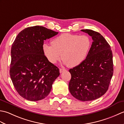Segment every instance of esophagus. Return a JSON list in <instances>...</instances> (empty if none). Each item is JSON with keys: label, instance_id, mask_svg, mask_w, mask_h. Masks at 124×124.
Here are the masks:
<instances>
[{"label": "esophagus", "instance_id": "1", "mask_svg": "<svg viewBox=\"0 0 124 124\" xmlns=\"http://www.w3.org/2000/svg\"><path fill=\"white\" fill-rule=\"evenodd\" d=\"M65 71H66V70H65V69H61V68H60V73H62L63 72Z\"/></svg>", "mask_w": 124, "mask_h": 124}]
</instances>
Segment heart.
<instances>
[{
    "instance_id": "1",
    "label": "heart",
    "mask_w": 124,
    "mask_h": 124,
    "mask_svg": "<svg viewBox=\"0 0 124 124\" xmlns=\"http://www.w3.org/2000/svg\"><path fill=\"white\" fill-rule=\"evenodd\" d=\"M52 45L44 44L43 50L49 62L55 64L61 56L63 63L70 68L82 63L91 48V42L88 36L63 33L54 39Z\"/></svg>"
}]
</instances>
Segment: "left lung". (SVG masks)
Instances as JSON below:
<instances>
[{"mask_svg": "<svg viewBox=\"0 0 124 124\" xmlns=\"http://www.w3.org/2000/svg\"><path fill=\"white\" fill-rule=\"evenodd\" d=\"M81 31L92 37L91 47L84 61L69 70L71 78L69 89L72 95L81 101H93L106 93L114 72L112 53L109 44L100 33Z\"/></svg>", "mask_w": 124, "mask_h": 124, "instance_id": "1", "label": "left lung"}]
</instances>
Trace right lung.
<instances>
[{
    "mask_svg": "<svg viewBox=\"0 0 124 124\" xmlns=\"http://www.w3.org/2000/svg\"><path fill=\"white\" fill-rule=\"evenodd\" d=\"M57 33L42 26L28 27L12 44L10 78L18 94L29 101L45 98L60 75L59 68L48 61L43 50L44 40Z\"/></svg>",
    "mask_w": 124,
    "mask_h": 124,
    "instance_id": "add662e5",
    "label": "right lung"
}]
</instances>
